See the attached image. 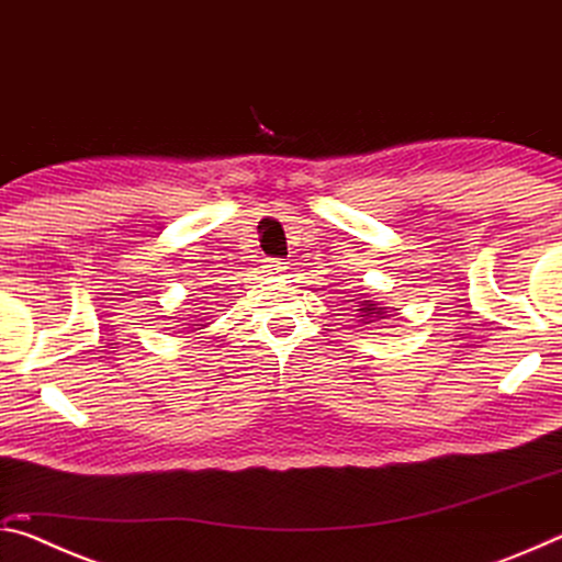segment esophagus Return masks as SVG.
<instances>
[{"label": "esophagus", "instance_id": "obj_1", "mask_svg": "<svg viewBox=\"0 0 562 562\" xmlns=\"http://www.w3.org/2000/svg\"><path fill=\"white\" fill-rule=\"evenodd\" d=\"M262 268H265V272H268V274H272V278H280V274H284V272H288V270H290V265H288V262H284V260H278V258H270V260H265V265H262Z\"/></svg>", "mask_w": 562, "mask_h": 562}]
</instances>
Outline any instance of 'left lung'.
I'll return each mask as SVG.
<instances>
[{
	"label": "left lung",
	"instance_id": "8db88e82",
	"mask_svg": "<svg viewBox=\"0 0 562 562\" xmlns=\"http://www.w3.org/2000/svg\"><path fill=\"white\" fill-rule=\"evenodd\" d=\"M357 307H359L357 312H359V317H361V322H364V325L374 322V317H382L384 310H386V307H379V304L372 302V300H361Z\"/></svg>",
	"mask_w": 562,
	"mask_h": 562
}]
</instances>
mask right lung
Masks as SVG:
<instances>
[{
    "label": "right lung",
    "mask_w": 562,
    "mask_h": 562,
    "mask_svg": "<svg viewBox=\"0 0 562 562\" xmlns=\"http://www.w3.org/2000/svg\"><path fill=\"white\" fill-rule=\"evenodd\" d=\"M205 325H203V322H201V325H193V329H203ZM193 329H190V331H193Z\"/></svg>",
    "instance_id": "right-lung-1"
}]
</instances>
